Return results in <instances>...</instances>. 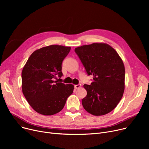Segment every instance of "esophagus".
Returning <instances> with one entry per match:
<instances>
[{"instance_id": "obj_1", "label": "esophagus", "mask_w": 149, "mask_h": 149, "mask_svg": "<svg viewBox=\"0 0 149 149\" xmlns=\"http://www.w3.org/2000/svg\"><path fill=\"white\" fill-rule=\"evenodd\" d=\"M75 89H79V88H80V87H81V84H76V85H75Z\"/></svg>"}]
</instances>
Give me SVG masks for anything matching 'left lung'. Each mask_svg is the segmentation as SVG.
<instances>
[{"instance_id":"obj_1","label":"left lung","mask_w":149,"mask_h":149,"mask_svg":"<svg viewBox=\"0 0 149 149\" xmlns=\"http://www.w3.org/2000/svg\"><path fill=\"white\" fill-rule=\"evenodd\" d=\"M75 52L89 75L93 76L91 85L84 84L87 95L82 100L89 113L104 115L118 105L124 91L125 68L118 54L109 45L93 43L77 47Z\"/></svg>"}]
</instances>
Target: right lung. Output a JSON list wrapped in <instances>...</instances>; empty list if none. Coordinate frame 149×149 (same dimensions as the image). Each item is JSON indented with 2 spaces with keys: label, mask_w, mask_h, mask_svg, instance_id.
<instances>
[{
  "label": "right lung",
  "mask_w": 149,
  "mask_h": 149,
  "mask_svg": "<svg viewBox=\"0 0 149 149\" xmlns=\"http://www.w3.org/2000/svg\"><path fill=\"white\" fill-rule=\"evenodd\" d=\"M70 46L50 45L36 50L22 72V92L29 104L37 113L52 115L60 112L72 94L74 86L54 81L63 75L62 61Z\"/></svg>",
  "instance_id": "obj_1"
}]
</instances>
